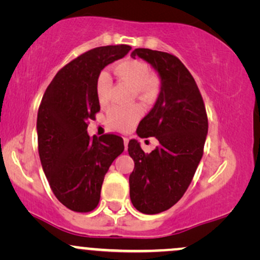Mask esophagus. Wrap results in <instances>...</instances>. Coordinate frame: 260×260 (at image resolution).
I'll list each match as a JSON object with an SVG mask.
<instances>
[{"label": "esophagus", "instance_id": "1", "mask_svg": "<svg viewBox=\"0 0 260 260\" xmlns=\"http://www.w3.org/2000/svg\"><path fill=\"white\" fill-rule=\"evenodd\" d=\"M128 142H129V139L128 138H123V143H124V148L127 149V147H128Z\"/></svg>", "mask_w": 260, "mask_h": 260}]
</instances>
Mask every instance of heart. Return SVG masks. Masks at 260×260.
<instances>
[{"label":"heart","mask_w":260,"mask_h":260,"mask_svg":"<svg viewBox=\"0 0 260 260\" xmlns=\"http://www.w3.org/2000/svg\"><path fill=\"white\" fill-rule=\"evenodd\" d=\"M115 72L133 86L134 94L144 103H153L159 95V79L155 76H151L150 67L145 62L139 59H126L116 64ZM111 84L112 80L109 72L101 71L95 84V92L101 105H105L109 100ZM142 115L143 109L139 105H132L129 107L112 106L106 113V123L112 129L126 132L138 123Z\"/></svg>","instance_id":"heart-1"}]
</instances>
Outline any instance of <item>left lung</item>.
<instances>
[{
  "instance_id": "obj_1",
  "label": "left lung",
  "mask_w": 260,
  "mask_h": 260,
  "mask_svg": "<svg viewBox=\"0 0 260 260\" xmlns=\"http://www.w3.org/2000/svg\"><path fill=\"white\" fill-rule=\"evenodd\" d=\"M159 73L161 90L151 111L139 122L142 138L155 137L160 145L145 154L136 139L128 143L134 161L129 197L143 214L168 210L183 197L204 151L208 116L194 78L176 56L150 49H136Z\"/></svg>"
}]
</instances>
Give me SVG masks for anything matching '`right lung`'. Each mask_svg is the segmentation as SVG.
<instances>
[{
    "instance_id": "1",
    "label": "right lung",
    "mask_w": 260,
    "mask_h": 260,
    "mask_svg": "<svg viewBox=\"0 0 260 260\" xmlns=\"http://www.w3.org/2000/svg\"><path fill=\"white\" fill-rule=\"evenodd\" d=\"M128 45L89 50L58 71L38 111V148L53 194L66 208L89 213L98 207L101 186L112 161L124 150L113 133H86L100 111L95 84L107 64L129 52Z\"/></svg>"
}]
</instances>
